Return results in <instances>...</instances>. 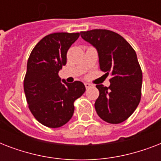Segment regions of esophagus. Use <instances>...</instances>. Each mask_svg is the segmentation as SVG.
<instances>
[{
  "mask_svg": "<svg viewBox=\"0 0 161 161\" xmlns=\"http://www.w3.org/2000/svg\"><path fill=\"white\" fill-rule=\"evenodd\" d=\"M84 85H85L86 88H88L91 86V84H90V83H84Z\"/></svg>",
  "mask_w": 161,
  "mask_h": 161,
  "instance_id": "1",
  "label": "esophagus"
}]
</instances>
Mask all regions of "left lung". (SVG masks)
I'll list each match as a JSON object with an SVG mask.
<instances>
[{
    "label": "left lung",
    "mask_w": 161,
    "mask_h": 161,
    "mask_svg": "<svg viewBox=\"0 0 161 161\" xmlns=\"http://www.w3.org/2000/svg\"><path fill=\"white\" fill-rule=\"evenodd\" d=\"M80 34L98 52L100 70L112 75L108 88L96 85L99 91L94 103L96 112L109 124L124 122L135 112L141 98L142 71L136 53L114 31L94 29Z\"/></svg>",
    "instance_id": "1"
}]
</instances>
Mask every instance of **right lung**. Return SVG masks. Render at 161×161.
Returning <instances> with one entry per match:
<instances>
[{
  "label": "right lung",
  "mask_w": 161,
  "mask_h": 161,
  "mask_svg": "<svg viewBox=\"0 0 161 161\" xmlns=\"http://www.w3.org/2000/svg\"><path fill=\"white\" fill-rule=\"evenodd\" d=\"M79 33L56 32L44 36L31 51L24 79L29 109L38 122L49 128L63 126L71 119L73 103L85 92L80 81L68 83L58 76L67 63V53Z\"/></svg>",
  "instance_id": "add662e5"
}]
</instances>
